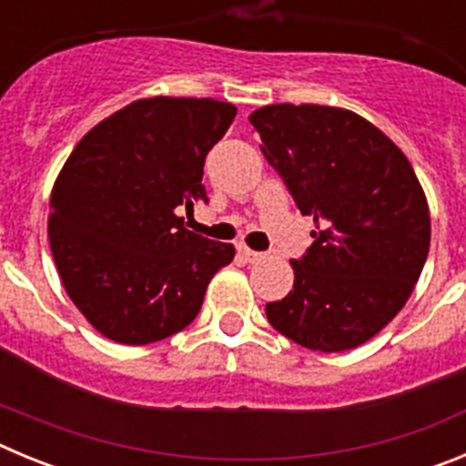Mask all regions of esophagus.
<instances>
[{"mask_svg": "<svg viewBox=\"0 0 466 466\" xmlns=\"http://www.w3.org/2000/svg\"><path fill=\"white\" fill-rule=\"evenodd\" d=\"M238 252L242 254V258H245L247 263H258V261H263V258H266V254H263V252H254V249H249V247H247V245L238 247Z\"/></svg>", "mask_w": 466, "mask_h": 466, "instance_id": "esophagus-1", "label": "esophagus"}]
</instances>
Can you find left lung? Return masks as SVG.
I'll use <instances>...</instances> for the list:
<instances>
[{
	"label": "left lung",
	"instance_id": "1",
	"mask_svg": "<svg viewBox=\"0 0 466 466\" xmlns=\"http://www.w3.org/2000/svg\"><path fill=\"white\" fill-rule=\"evenodd\" d=\"M249 123L312 245L291 261L294 289L266 303L282 336L343 352L373 339L409 300L430 252V208L409 158L355 111L268 105Z\"/></svg>",
	"mask_w": 466,
	"mask_h": 466
}]
</instances>
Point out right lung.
Segmentation results:
<instances>
[{"label":"right lung","mask_w":466,"mask_h":466,"mask_svg":"<svg viewBox=\"0 0 466 466\" xmlns=\"http://www.w3.org/2000/svg\"><path fill=\"white\" fill-rule=\"evenodd\" d=\"M236 114L158 95L111 114L69 154L51 193V252L74 306L106 339L147 345L187 329L236 257L175 214L208 203L205 158Z\"/></svg>","instance_id":"right-lung-1"}]
</instances>
